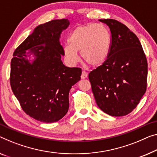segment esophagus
Here are the masks:
<instances>
[{"instance_id":"1","label":"esophagus","mask_w":157,"mask_h":157,"mask_svg":"<svg viewBox=\"0 0 157 157\" xmlns=\"http://www.w3.org/2000/svg\"><path fill=\"white\" fill-rule=\"evenodd\" d=\"M88 77V73L87 72H86L85 71H82V75H81V78L82 79H85Z\"/></svg>"}]
</instances>
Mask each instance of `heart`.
<instances>
[{
    "instance_id": "b5f03b06",
    "label": "heart",
    "mask_w": 157,
    "mask_h": 157,
    "mask_svg": "<svg viewBox=\"0 0 157 157\" xmlns=\"http://www.w3.org/2000/svg\"><path fill=\"white\" fill-rule=\"evenodd\" d=\"M63 47V55L71 64L82 59L92 67L101 66L106 62L111 49V39L108 29L102 24L82 25L73 29Z\"/></svg>"
}]
</instances>
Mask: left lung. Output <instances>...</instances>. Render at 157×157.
<instances>
[{
    "mask_svg": "<svg viewBox=\"0 0 157 157\" xmlns=\"http://www.w3.org/2000/svg\"><path fill=\"white\" fill-rule=\"evenodd\" d=\"M109 27V57L89 74L98 106L111 116H123L136 108L147 89V61L132 32L113 19L99 20Z\"/></svg>",
    "mask_w": 157,
    "mask_h": 157,
    "instance_id": "1",
    "label": "left lung"
}]
</instances>
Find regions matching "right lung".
<instances>
[{
    "label": "right lung",
    "mask_w": 157,
    "mask_h": 157,
    "mask_svg": "<svg viewBox=\"0 0 157 157\" xmlns=\"http://www.w3.org/2000/svg\"><path fill=\"white\" fill-rule=\"evenodd\" d=\"M67 19L37 26L15 49L11 60L10 85L27 115L43 123L57 122L69 109V92L80 80L82 70L66 67L60 44Z\"/></svg>",
    "instance_id": "add662e5"
}]
</instances>
